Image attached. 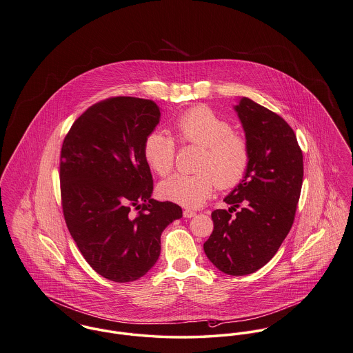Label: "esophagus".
I'll return each mask as SVG.
<instances>
[{
    "label": "esophagus",
    "instance_id": "esophagus-1",
    "mask_svg": "<svg viewBox=\"0 0 353 353\" xmlns=\"http://www.w3.org/2000/svg\"><path fill=\"white\" fill-rule=\"evenodd\" d=\"M183 214H184L185 219H190V217H194V216H196V212H194V210H190V209H185Z\"/></svg>",
    "mask_w": 353,
    "mask_h": 353
}]
</instances>
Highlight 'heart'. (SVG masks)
<instances>
[{"label": "heart", "mask_w": 353, "mask_h": 353, "mask_svg": "<svg viewBox=\"0 0 353 353\" xmlns=\"http://www.w3.org/2000/svg\"><path fill=\"white\" fill-rule=\"evenodd\" d=\"M174 129L181 143L203 146L194 174L174 173L159 185L163 199L183 207H201L216 185L221 189L237 185L245 176L250 161L248 141L234 133L227 120L205 106H196L181 114ZM144 159L160 176L168 174L176 159L174 140L161 130H153L144 141Z\"/></svg>", "instance_id": "heart-1"}]
</instances>
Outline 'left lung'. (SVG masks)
Wrapping results in <instances>:
<instances>
[{
	"label": "left lung",
	"mask_w": 353,
	"mask_h": 353,
	"mask_svg": "<svg viewBox=\"0 0 353 353\" xmlns=\"http://www.w3.org/2000/svg\"><path fill=\"white\" fill-rule=\"evenodd\" d=\"M250 150L244 179L212 212L204 252L217 270L245 276L264 267L290 233L303 185V152L288 123L243 97L234 106ZM236 211L234 215L231 213Z\"/></svg>",
	"instance_id": "left-lung-1"
}]
</instances>
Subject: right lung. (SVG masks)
Returning a JSON list of instances; mask_svg holds the SVG:
<instances>
[{
  "label": "right lung",
  "instance_id": "right-lung-1",
  "mask_svg": "<svg viewBox=\"0 0 353 353\" xmlns=\"http://www.w3.org/2000/svg\"><path fill=\"white\" fill-rule=\"evenodd\" d=\"M160 116L152 100L110 97L88 108L63 139L66 227L88 264L114 283L143 277L159 260L163 230L183 217L177 204L150 197L143 148Z\"/></svg>",
  "mask_w": 353,
  "mask_h": 353
}]
</instances>
